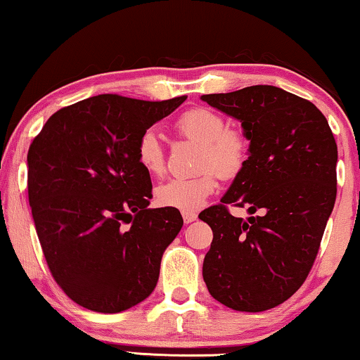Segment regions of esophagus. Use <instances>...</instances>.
Here are the masks:
<instances>
[{"label":"esophagus","mask_w":360,"mask_h":360,"mask_svg":"<svg viewBox=\"0 0 360 360\" xmlns=\"http://www.w3.org/2000/svg\"><path fill=\"white\" fill-rule=\"evenodd\" d=\"M182 219H184V224H192L197 219L195 212H182Z\"/></svg>","instance_id":"34e87169"}]
</instances>
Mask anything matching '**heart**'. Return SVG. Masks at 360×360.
<instances>
[{
  "mask_svg": "<svg viewBox=\"0 0 360 360\" xmlns=\"http://www.w3.org/2000/svg\"><path fill=\"white\" fill-rule=\"evenodd\" d=\"M182 136L200 145L197 168L202 173L194 178H174L156 187L155 199L161 207L182 212L199 210L214 194L217 175L233 178L243 169L248 158V140L240 130L230 129L224 115L210 109H192L176 122ZM136 161L150 176L165 171V150L155 130L141 134L136 143Z\"/></svg>",
  "mask_w": 360,
  "mask_h": 360,
  "instance_id": "1",
  "label": "heart"
}]
</instances>
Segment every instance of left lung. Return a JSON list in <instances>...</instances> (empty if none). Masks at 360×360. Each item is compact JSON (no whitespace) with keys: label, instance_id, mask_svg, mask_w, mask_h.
<instances>
[{"label":"left lung","instance_id":"8db88e82","mask_svg":"<svg viewBox=\"0 0 360 360\" xmlns=\"http://www.w3.org/2000/svg\"><path fill=\"white\" fill-rule=\"evenodd\" d=\"M200 99L240 120L250 140L246 163L221 204L199 214L214 231L202 276L225 307L269 310L300 288L315 262L336 200V141L315 104L276 86ZM229 203L257 215L238 219Z\"/></svg>","mask_w":360,"mask_h":360}]
</instances>
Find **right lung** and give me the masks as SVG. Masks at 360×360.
<instances>
[{"label": "right lung", "mask_w": 360, "mask_h": 360, "mask_svg": "<svg viewBox=\"0 0 360 360\" xmlns=\"http://www.w3.org/2000/svg\"><path fill=\"white\" fill-rule=\"evenodd\" d=\"M186 99L93 96L57 110L30 143L29 204L45 261L88 310H129L155 290L184 221L178 209H148L151 179L136 143Z\"/></svg>", "instance_id": "right-lung-1"}]
</instances>
